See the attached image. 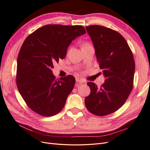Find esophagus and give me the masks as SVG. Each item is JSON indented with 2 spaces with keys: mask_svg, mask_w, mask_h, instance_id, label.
<instances>
[{
  "mask_svg": "<svg viewBox=\"0 0 150 150\" xmlns=\"http://www.w3.org/2000/svg\"><path fill=\"white\" fill-rule=\"evenodd\" d=\"M76 82L79 83V84L84 83V81L83 79H80V78H77V79H76Z\"/></svg>",
  "mask_w": 150,
  "mask_h": 150,
  "instance_id": "1",
  "label": "esophagus"
}]
</instances>
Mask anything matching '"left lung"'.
<instances>
[{
	"instance_id": "1",
	"label": "left lung",
	"mask_w": 150,
	"mask_h": 150,
	"mask_svg": "<svg viewBox=\"0 0 150 150\" xmlns=\"http://www.w3.org/2000/svg\"><path fill=\"white\" fill-rule=\"evenodd\" d=\"M91 39L105 82L98 88L89 82L91 93L85 98L88 110L97 116H106L120 109L133 87L135 64L126 40L117 32L101 25L86 27Z\"/></svg>"
}]
</instances>
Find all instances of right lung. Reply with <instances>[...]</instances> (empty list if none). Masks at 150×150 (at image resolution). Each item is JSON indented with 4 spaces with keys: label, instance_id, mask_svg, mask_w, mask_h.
I'll return each instance as SVG.
<instances>
[{
    "label": "right lung",
    "instance_id": "right-lung-1",
    "mask_svg": "<svg viewBox=\"0 0 150 150\" xmlns=\"http://www.w3.org/2000/svg\"><path fill=\"white\" fill-rule=\"evenodd\" d=\"M85 33L82 25L49 24L24 40L17 57L16 83L26 104L38 114L51 116L64 108L76 79L68 75L56 80L51 69L66 57L72 40Z\"/></svg>",
    "mask_w": 150,
    "mask_h": 150
}]
</instances>
